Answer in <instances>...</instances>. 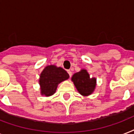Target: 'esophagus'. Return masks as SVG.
<instances>
[{
  "instance_id": "1",
  "label": "esophagus",
  "mask_w": 134,
  "mask_h": 134,
  "mask_svg": "<svg viewBox=\"0 0 134 134\" xmlns=\"http://www.w3.org/2000/svg\"><path fill=\"white\" fill-rule=\"evenodd\" d=\"M67 73L69 74V77H71V75H72V72H71V70H67Z\"/></svg>"
}]
</instances>
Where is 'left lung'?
I'll list each match as a JSON object with an SVG mask.
<instances>
[{
  "mask_svg": "<svg viewBox=\"0 0 134 134\" xmlns=\"http://www.w3.org/2000/svg\"><path fill=\"white\" fill-rule=\"evenodd\" d=\"M71 81L77 89L78 92L83 96H88L94 92L96 87L97 79L90 78L86 69H81L72 76Z\"/></svg>",
  "mask_w": 134,
  "mask_h": 134,
  "instance_id": "left-lung-1",
  "label": "left lung"
}]
</instances>
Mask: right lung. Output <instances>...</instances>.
I'll list each match as a JSON object with an SVG mask.
<instances>
[{
  "mask_svg": "<svg viewBox=\"0 0 134 134\" xmlns=\"http://www.w3.org/2000/svg\"><path fill=\"white\" fill-rule=\"evenodd\" d=\"M69 74L62 67L55 65H48L42 71L39 80L41 94L46 97L53 95L55 92L58 85L68 79Z\"/></svg>",
  "mask_w": 134,
  "mask_h": 134,
  "instance_id": "1",
  "label": "right lung"
}]
</instances>
